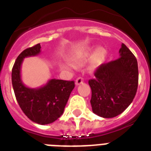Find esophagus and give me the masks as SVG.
<instances>
[{
	"mask_svg": "<svg viewBox=\"0 0 151 151\" xmlns=\"http://www.w3.org/2000/svg\"><path fill=\"white\" fill-rule=\"evenodd\" d=\"M84 82V78H78L76 79V81H75V84L76 85H79L81 84H82Z\"/></svg>",
	"mask_w": 151,
	"mask_h": 151,
	"instance_id": "34e87169",
	"label": "esophagus"
}]
</instances>
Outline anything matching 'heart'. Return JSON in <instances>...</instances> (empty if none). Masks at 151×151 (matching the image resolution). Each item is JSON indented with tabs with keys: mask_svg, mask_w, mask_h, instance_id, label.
<instances>
[{
	"mask_svg": "<svg viewBox=\"0 0 151 151\" xmlns=\"http://www.w3.org/2000/svg\"><path fill=\"white\" fill-rule=\"evenodd\" d=\"M106 51L104 48H98L97 50L95 52L94 55H93V58H92V63L94 64V66H98L99 64L103 62V60L104 59L106 56ZM90 55V51H87V52H84V53H81V54H75L73 55L72 56L70 57V61L73 64H76V65H81L84 59L88 57ZM61 67L63 69H66L68 66L66 65H63L62 64Z\"/></svg>",
	"mask_w": 151,
	"mask_h": 151,
	"instance_id": "heart-1",
	"label": "heart"
}]
</instances>
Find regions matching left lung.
Here are the masks:
<instances>
[{
  "instance_id": "obj_1",
  "label": "left lung",
  "mask_w": 151,
  "mask_h": 151,
  "mask_svg": "<svg viewBox=\"0 0 151 151\" xmlns=\"http://www.w3.org/2000/svg\"><path fill=\"white\" fill-rule=\"evenodd\" d=\"M120 56L96 69L88 81L92 111L99 117L111 118L121 114L133 100L138 88V63L132 52L122 44Z\"/></svg>"
}]
</instances>
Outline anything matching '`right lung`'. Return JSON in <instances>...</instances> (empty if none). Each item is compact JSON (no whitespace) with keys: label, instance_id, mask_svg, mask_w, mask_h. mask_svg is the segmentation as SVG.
I'll list each match as a JSON object with an SVG mask.
<instances>
[{"label":"right lung","instance_id":"add662e5","mask_svg":"<svg viewBox=\"0 0 151 151\" xmlns=\"http://www.w3.org/2000/svg\"><path fill=\"white\" fill-rule=\"evenodd\" d=\"M41 48L37 44L20 53L13 66L12 82L16 100L27 117L37 124H48L63 114L75 85L73 81L51 79L42 87L31 88L22 83L20 71L23 59L40 54Z\"/></svg>","mask_w":151,"mask_h":151}]
</instances>
